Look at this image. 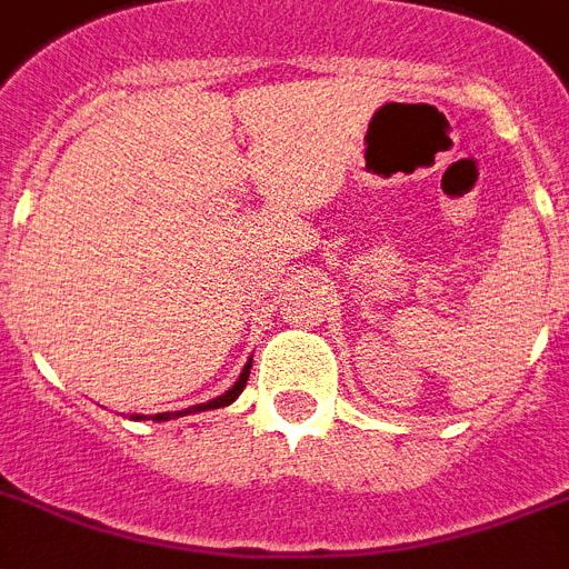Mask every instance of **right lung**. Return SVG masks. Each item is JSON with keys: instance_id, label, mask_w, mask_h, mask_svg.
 <instances>
[{"instance_id": "right-lung-1", "label": "right lung", "mask_w": 569, "mask_h": 569, "mask_svg": "<svg viewBox=\"0 0 569 569\" xmlns=\"http://www.w3.org/2000/svg\"><path fill=\"white\" fill-rule=\"evenodd\" d=\"M250 366H252V360H250V363H247V366H243L241 378L234 380V387L229 389L227 396H220V398H211V401H206V403H197V407H189V410H182V412H157V416H153V421H168V419H177V416H191V412L218 410V407H227V403H232L234 398L241 396V392H243V387H247V378H250ZM136 419L142 421L144 416H136Z\"/></svg>"}]
</instances>
